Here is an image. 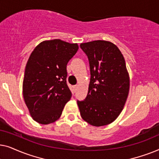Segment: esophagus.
Listing matches in <instances>:
<instances>
[{"label": "esophagus", "instance_id": "obj_1", "mask_svg": "<svg viewBox=\"0 0 159 159\" xmlns=\"http://www.w3.org/2000/svg\"><path fill=\"white\" fill-rule=\"evenodd\" d=\"M77 89H78V85L74 86V91H75V92H76V91L77 90Z\"/></svg>", "mask_w": 159, "mask_h": 159}]
</instances>
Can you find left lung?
Segmentation results:
<instances>
[{"mask_svg": "<svg viewBox=\"0 0 159 159\" xmlns=\"http://www.w3.org/2000/svg\"><path fill=\"white\" fill-rule=\"evenodd\" d=\"M80 48L88 56L91 75L86 98L77 101L80 115L95 127L109 125L120 114L129 94L125 58L109 41L81 43Z\"/></svg>", "mask_w": 159, "mask_h": 159, "instance_id": "1", "label": "left lung"}]
</instances>
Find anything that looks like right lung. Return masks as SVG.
<instances>
[{
    "mask_svg": "<svg viewBox=\"0 0 159 159\" xmlns=\"http://www.w3.org/2000/svg\"><path fill=\"white\" fill-rule=\"evenodd\" d=\"M79 48L59 39L37 45L26 65L22 93L32 119L48 125L60 118L71 98L66 84V65Z\"/></svg>",
    "mask_w": 159,
    "mask_h": 159,
    "instance_id": "1",
    "label": "right lung"
}]
</instances>
